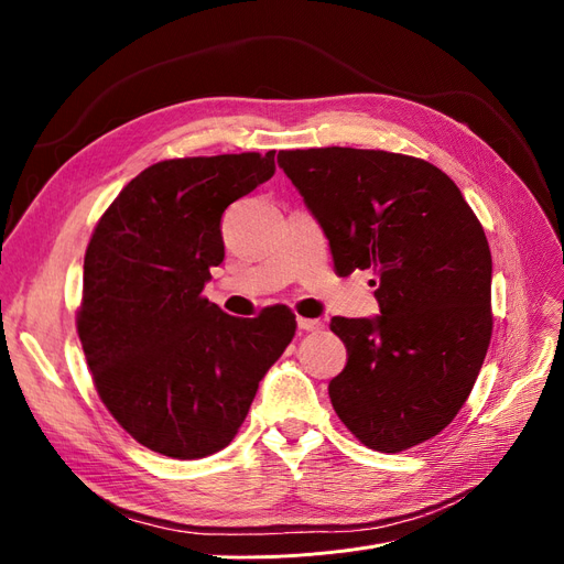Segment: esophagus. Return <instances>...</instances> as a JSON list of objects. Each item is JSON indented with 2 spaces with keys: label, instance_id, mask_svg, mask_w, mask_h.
Listing matches in <instances>:
<instances>
[{
  "label": "esophagus",
  "instance_id": "esophagus-1",
  "mask_svg": "<svg viewBox=\"0 0 564 564\" xmlns=\"http://www.w3.org/2000/svg\"><path fill=\"white\" fill-rule=\"evenodd\" d=\"M296 324H299V329H303V332H319L322 327H324V322L322 319H311V317H296Z\"/></svg>",
  "mask_w": 564,
  "mask_h": 564
}]
</instances>
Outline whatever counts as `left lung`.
Wrapping results in <instances>:
<instances>
[{
    "label": "left lung",
    "instance_id": "8db88e82",
    "mask_svg": "<svg viewBox=\"0 0 564 564\" xmlns=\"http://www.w3.org/2000/svg\"><path fill=\"white\" fill-rule=\"evenodd\" d=\"M284 174L327 235L334 270H373L381 315L334 317L348 362L334 412L365 447L435 437L468 400L491 340V251L456 183L386 150H282Z\"/></svg>",
    "mask_w": 564,
    "mask_h": 564
}]
</instances>
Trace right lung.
<instances>
[{"label":"right lung","instance_id":"right-lung-1","mask_svg":"<svg viewBox=\"0 0 564 564\" xmlns=\"http://www.w3.org/2000/svg\"><path fill=\"white\" fill-rule=\"evenodd\" d=\"M272 174L275 150L164 160L131 178L91 232L82 350L100 402L152 452L187 460L230 445L296 334L286 305L242 319L202 296L226 256L220 216Z\"/></svg>","mask_w":564,"mask_h":564}]
</instances>
